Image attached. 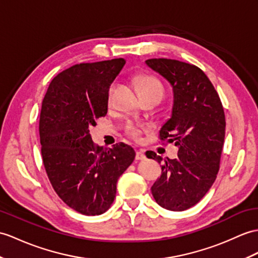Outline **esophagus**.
Segmentation results:
<instances>
[{"instance_id": "1", "label": "esophagus", "mask_w": 258, "mask_h": 258, "mask_svg": "<svg viewBox=\"0 0 258 258\" xmlns=\"http://www.w3.org/2000/svg\"><path fill=\"white\" fill-rule=\"evenodd\" d=\"M135 159H136V160H143V159H145V155H144L143 152L137 151V152H136V155H135Z\"/></svg>"}]
</instances>
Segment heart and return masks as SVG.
Returning a JSON list of instances; mask_svg holds the SVG:
<instances>
[{"mask_svg": "<svg viewBox=\"0 0 258 258\" xmlns=\"http://www.w3.org/2000/svg\"><path fill=\"white\" fill-rule=\"evenodd\" d=\"M136 85L139 88V91L141 95L145 94H157L159 97H163L164 94V87L161 85L160 81L153 76L149 75H141L136 78ZM112 93H113V88L110 90V101L112 99ZM126 134L131 137L132 140L136 142L141 141L142 136V130L140 127L135 126L133 124L127 125L126 127Z\"/></svg>", "mask_w": 258, "mask_h": 258, "instance_id": "1", "label": "heart"}]
</instances>
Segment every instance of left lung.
<instances>
[{"label":"left lung","instance_id":"obj_1","mask_svg":"<svg viewBox=\"0 0 258 258\" xmlns=\"http://www.w3.org/2000/svg\"><path fill=\"white\" fill-rule=\"evenodd\" d=\"M146 63L172 86V114L161 127L159 140L179 147L176 159L146 152L147 158L163 161L152 194L160 207L183 211L197 205L217 179L225 136L223 105L197 66L167 58L148 59Z\"/></svg>","mask_w":258,"mask_h":258}]
</instances>
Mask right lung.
Masks as SVG:
<instances>
[{
    "label": "right lung",
    "mask_w": 258,
    "mask_h": 258,
    "mask_svg": "<svg viewBox=\"0 0 258 258\" xmlns=\"http://www.w3.org/2000/svg\"><path fill=\"white\" fill-rule=\"evenodd\" d=\"M124 63L123 58L77 63L53 78L41 103L39 137L48 179L66 205L85 215L109 210L117 179L135 158L124 143L95 145L89 131L106 115L110 86Z\"/></svg>",
    "instance_id": "right-lung-1"
}]
</instances>
